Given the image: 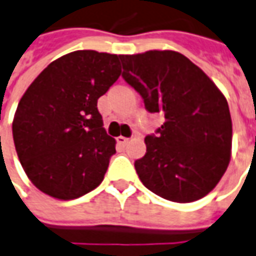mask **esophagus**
Here are the masks:
<instances>
[{
  "label": "esophagus",
  "instance_id": "34e87169",
  "mask_svg": "<svg viewBox=\"0 0 256 256\" xmlns=\"http://www.w3.org/2000/svg\"><path fill=\"white\" fill-rule=\"evenodd\" d=\"M128 140H130V139L128 138H125V136H118L117 138V142L118 144H120V145H126V144H128Z\"/></svg>",
  "mask_w": 256,
  "mask_h": 256
}]
</instances>
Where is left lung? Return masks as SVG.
<instances>
[{
  "instance_id": "obj_1",
  "label": "left lung",
  "mask_w": 256,
  "mask_h": 256,
  "mask_svg": "<svg viewBox=\"0 0 256 256\" xmlns=\"http://www.w3.org/2000/svg\"><path fill=\"white\" fill-rule=\"evenodd\" d=\"M122 78L164 124L145 138L135 160L142 184L153 194L186 204L204 198L227 170L232 126L227 100L199 66L177 51L120 56Z\"/></svg>"
}]
</instances>
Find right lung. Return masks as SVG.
<instances>
[{
    "mask_svg": "<svg viewBox=\"0 0 256 256\" xmlns=\"http://www.w3.org/2000/svg\"><path fill=\"white\" fill-rule=\"evenodd\" d=\"M116 54L79 50L52 61L18 104L12 135L24 172L57 199H75L104 178L116 140L98 100L121 75Z\"/></svg>",
    "mask_w": 256,
    "mask_h": 256,
    "instance_id": "1",
    "label": "right lung"
}]
</instances>
